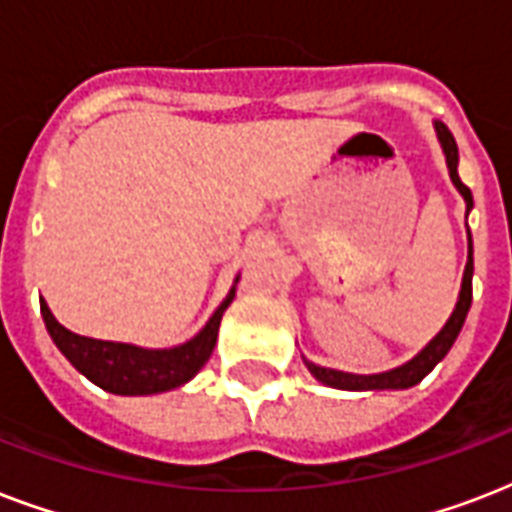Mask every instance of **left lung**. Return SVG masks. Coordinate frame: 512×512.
<instances>
[{
  "instance_id": "8db88e82",
  "label": "left lung",
  "mask_w": 512,
  "mask_h": 512,
  "mask_svg": "<svg viewBox=\"0 0 512 512\" xmlns=\"http://www.w3.org/2000/svg\"><path fill=\"white\" fill-rule=\"evenodd\" d=\"M438 135V143H441V151L446 156V167H449V177H452L454 188L460 191V196L465 199V212L473 209V193L470 188L460 180L457 175V164H460V154H457V143H454V135L449 132L444 122H433ZM468 217V215H465ZM470 303H473V239H470L468 231V263H465V273H462V287L460 297H457V305H454L452 316L444 324V329L438 332L433 340L425 345V348L417 353L414 358H409L406 364L396 366V369H388V372L380 374H353V372H340V369H327V366H319L308 361L303 356L308 372L321 382V385H329V388L337 390H406L417 385V382L425 377V374L433 372V366L441 361V358L449 353V348L454 345L457 335H460L462 324H465V316L470 311Z\"/></svg>"
}]
</instances>
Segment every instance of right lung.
<instances>
[{
  "label": "right lung",
  "instance_id": "add662e5",
  "mask_svg": "<svg viewBox=\"0 0 512 512\" xmlns=\"http://www.w3.org/2000/svg\"><path fill=\"white\" fill-rule=\"evenodd\" d=\"M236 284H239V276L233 279L231 292L217 305V311L209 316L199 335H193L191 340L175 348H140L130 342H108L76 335L58 324L44 300L42 319L60 353L71 361L76 372H82L98 388L116 396H154V393H167L185 385L207 364L215 350L220 319L236 297Z\"/></svg>",
  "mask_w": 512,
  "mask_h": 512
}]
</instances>
